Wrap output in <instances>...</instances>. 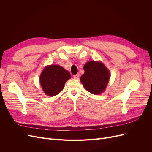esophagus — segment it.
Instances as JSON below:
<instances>
[{
  "mask_svg": "<svg viewBox=\"0 0 152 152\" xmlns=\"http://www.w3.org/2000/svg\"><path fill=\"white\" fill-rule=\"evenodd\" d=\"M79 76H80L79 73H77V74H76V75H73V77H74V79H79Z\"/></svg>",
  "mask_w": 152,
  "mask_h": 152,
  "instance_id": "obj_1",
  "label": "esophagus"
}]
</instances>
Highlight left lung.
I'll return each instance as SVG.
<instances>
[{
  "label": "left lung",
  "instance_id": "8db88e82",
  "mask_svg": "<svg viewBox=\"0 0 152 152\" xmlns=\"http://www.w3.org/2000/svg\"><path fill=\"white\" fill-rule=\"evenodd\" d=\"M84 73L80 81L86 89L94 94H99L105 89L110 78L109 71L102 63L89 61L84 66Z\"/></svg>",
  "mask_w": 152,
  "mask_h": 152
}]
</instances>
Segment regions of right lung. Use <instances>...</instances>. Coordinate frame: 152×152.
Instances as JSON below:
<instances>
[{
  "mask_svg": "<svg viewBox=\"0 0 152 152\" xmlns=\"http://www.w3.org/2000/svg\"><path fill=\"white\" fill-rule=\"evenodd\" d=\"M70 77V73L63 67L50 65L44 69L40 77V81L45 94L54 96L63 89L65 82Z\"/></svg>",
  "mask_w": 152,
  "mask_h": 152,
  "instance_id": "1",
  "label": "right lung"
}]
</instances>
